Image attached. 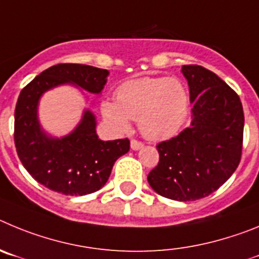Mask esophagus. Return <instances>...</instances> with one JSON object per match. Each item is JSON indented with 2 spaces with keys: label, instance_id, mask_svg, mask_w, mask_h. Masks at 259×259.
Listing matches in <instances>:
<instances>
[{
  "label": "esophagus",
  "instance_id": "obj_1",
  "mask_svg": "<svg viewBox=\"0 0 259 259\" xmlns=\"http://www.w3.org/2000/svg\"><path fill=\"white\" fill-rule=\"evenodd\" d=\"M130 147H132V150L137 151V150H141L142 147H143V143L141 141H137V139H132L130 141Z\"/></svg>",
  "mask_w": 259,
  "mask_h": 259
}]
</instances>
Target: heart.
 I'll use <instances>...</instances> for the list:
<instances>
[{
    "instance_id": "obj_1",
    "label": "heart",
    "mask_w": 259,
    "mask_h": 259,
    "mask_svg": "<svg viewBox=\"0 0 259 259\" xmlns=\"http://www.w3.org/2000/svg\"><path fill=\"white\" fill-rule=\"evenodd\" d=\"M102 115L113 130L127 132L130 121L138 120L139 130L153 141L173 137L188 115V94L177 78L143 77L118 86L116 102H102Z\"/></svg>"
}]
</instances>
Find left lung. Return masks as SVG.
<instances>
[{
    "mask_svg": "<svg viewBox=\"0 0 259 259\" xmlns=\"http://www.w3.org/2000/svg\"><path fill=\"white\" fill-rule=\"evenodd\" d=\"M182 72L190 86L192 121L156 146L160 160L147 179L166 199L193 201L218 190L239 166L244 111L239 95L214 72L196 64Z\"/></svg>",
    "mask_w": 259,
    "mask_h": 259,
    "instance_id": "left-lung-1",
    "label": "left lung"
}]
</instances>
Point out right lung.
I'll use <instances>...</instances> for the list:
<instances>
[{
    "label": "right lung",
    "mask_w": 259,
    "mask_h": 259,
    "mask_svg": "<svg viewBox=\"0 0 259 259\" xmlns=\"http://www.w3.org/2000/svg\"><path fill=\"white\" fill-rule=\"evenodd\" d=\"M108 71L97 67L63 63L41 72L20 92L15 107L14 142L23 166L38 183L55 192L82 196L101 190L108 181L115 161L130 150V141H101L95 117L85 111L78 126L63 138L41 130L37 106L41 95L63 83H74L99 94Z\"/></svg>",
    "instance_id": "obj_1"
}]
</instances>
